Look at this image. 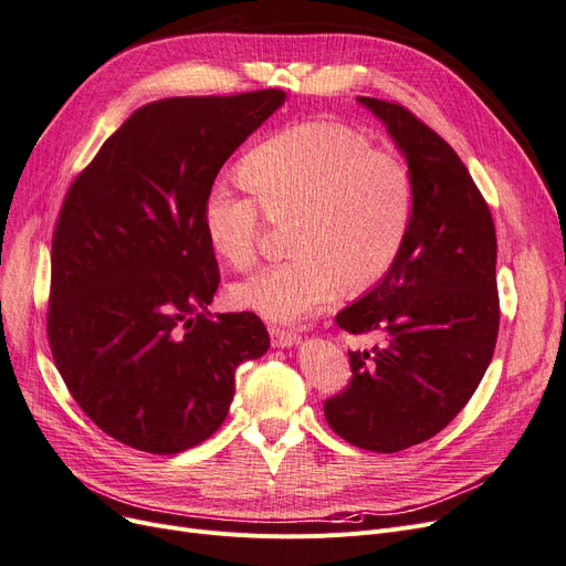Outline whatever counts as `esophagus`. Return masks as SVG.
Wrapping results in <instances>:
<instances>
[{
  "mask_svg": "<svg viewBox=\"0 0 566 566\" xmlns=\"http://www.w3.org/2000/svg\"><path fill=\"white\" fill-rule=\"evenodd\" d=\"M269 336H271V344H274L276 348H292L300 344V334L292 329H283V327H269Z\"/></svg>",
  "mask_w": 566,
  "mask_h": 566,
  "instance_id": "34e87169",
  "label": "esophagus"
}]
</instances>
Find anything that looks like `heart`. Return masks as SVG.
<instances>
[{
  "label": "heart",
  "mask_w": 566,
  "mask_h": 566,
  "mask_svg": "<svg viewBox=\"0 0 566 566\" xmlns=\"http://www.w3.org/2000/svg\"><path fill=\"white\" fill-rule=\"evenodd\" d=\"M248 186L218 184L201 224L213 251L234 269L253 266L264 222L297 218V255L232 287V302L271 323H292L386 279L409 239L416 178L399 155L371 148L350 127L302 123L245 155Z\"/></svg>",
  "instance_id": "obj_1"
}]
</instances>
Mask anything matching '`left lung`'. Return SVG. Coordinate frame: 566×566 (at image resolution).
<instances>
[{"label": "left lung", "instance_id": "obj_1", "mask_svg": "<svg viewBox=\"0 0 566 566\" xmlns=\"http://www.w3.org/2000/svg\"><path fill=\"white\" fill-rule=\"evenodd\" d=\"M386 125L416 178V213L395 266L336 315L382 344L350 350L348 388L325 418L348 443L397 453L439 434L476 392L500 332L496 237L458 153L409 108L357 97Z\"/></svg>", "mask_w": 566, "mask_h": 566}]
</instances>
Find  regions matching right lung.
I'll return each instance as SVG.
<instances>
[{
	"mask_svg": "<svg viewBox=\"0 0 566 566\" xmlns=\"http://www.w3.org/2000/svg\"><path fill=\"white\" fill-rule=\"evenodd\" d=\"M283 90L137 108L76 176L55 224L49 344L76 403L116 441L174 455L209 439L234 371L269 348L255 313H216L201 224L228 157Z\"/></svg>",
	"mask_w": 566,
	"mask_h": 566,
	"instance_id": "right-lung-1",
	"label": "right lung"
}]
</instances>
